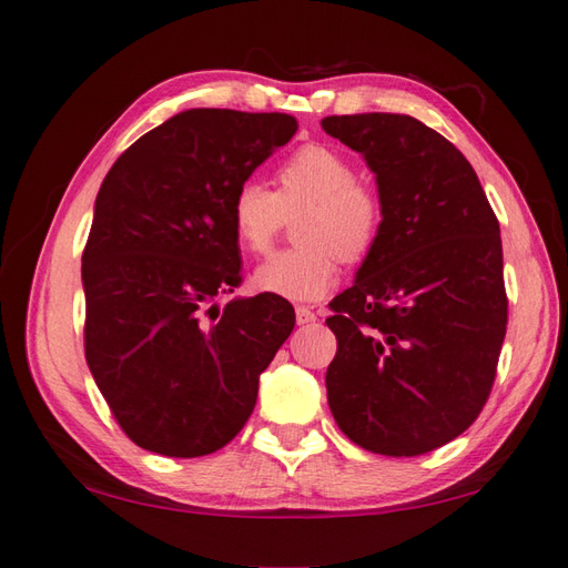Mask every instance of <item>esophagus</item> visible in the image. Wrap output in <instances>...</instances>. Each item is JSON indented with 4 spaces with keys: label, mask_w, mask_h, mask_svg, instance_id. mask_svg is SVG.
Here are the masks:
<instances>
[{
    "label": "esophagus",
    "mask_w": 568,
    "mask_h": 568,
    "mask_svg": "<svg viewBox=\"0 0 568 568\" xmlns=\"http://www.w3.org/2000/svg\"><path fill=\"white\" fill-rule=\"evenodd\" d=\"M295 322L297 326H310L316 322V314L310 307H297L295 310Z\"/></svg>",
    "instance_id": "esophagus-1"
}]
</instances>
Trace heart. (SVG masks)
<instances>
[{
    "instance_id": "b5f03b06",
    "label": "heart",
    "mask_w": 568,
    "mask_h": 568,
    "mask_svg": "<svg viewBox=\"0 0 568 568\" xmlns=\"http://www.w3.org/2000/svg\"><path fill=\"white\" fill-rule=\"evenodd\" d=\"M302 213L300 246L268 256L254 271L258 293L290 302H316L338 283L341 258H362L382 227V203L369 186L355 182L351 160L331 145H302L278 168V192L244 180L230 203L235 240L246 252H266L285 221Z\"/></svg>"
}]
</instances>
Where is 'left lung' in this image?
Instances as JSON below:
<instances>
[{
    "mask_svg": "<svg viewBox=\"0 0 568 568\" xmlns=\"http://www.w3.org/2000/svg\"><path fill=\"white\" fill-rule=\"evenodd\" d=\"M374 172L382 227L326 318L331 413L357 446L423 456L485 408L506 336L499 221L454 143L408 114H333Z\"/></svg>",
    "mask_w": 568,
    "mask_h": 568,
    "instance_id": "1",
    "label": "left lung"
}]
</instances>
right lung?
I'll use <instances>...</instances> for the list:
<instances>
[{
	"mask_svg": "<svg viewBox=\"0 0 568 568\" xmlns=\"http://www.w3.org/2000/svg\"><path fill=\"white\" fill-rule=\"evenodd\" d=\"M297 132L281 112L194 108L110 168L83 250L85 362L124 434L209 456L250 419L258 376L295 326L283 297H215L242 281L235 189Z\"/></svg>",
	"mask_w": 568,
	"mask_h": 568,
	"instance_id": "right-lung-1",
	"label": "right lung"
}]
</instances>
